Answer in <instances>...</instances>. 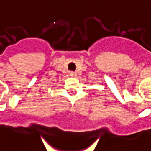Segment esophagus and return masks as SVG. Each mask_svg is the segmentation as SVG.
<instances>
[{
  "label": "esophagus",
  "mask_w": 151,
  "mask_h": 151,
  "mask_svg": "<svg viewBox=\"0 0 151 151\" xmlns=\"http://www.w3.org/2000/svg\"><path fill=\"white\" fill-rule=\"evenodd\" d=\"M76 72H74V71H70V76L72 77H76Z\"/></svg>",
  "instance_id": "34e87169"
}]
</instances>
